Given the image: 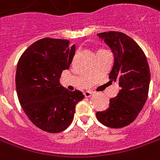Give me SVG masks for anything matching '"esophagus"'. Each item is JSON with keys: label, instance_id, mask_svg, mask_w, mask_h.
<instances>
[{"label": "esophagus", "instance_id": "1", "mask_svg": "<svg viewBox=\"0 0 160 160\" xmlns=\"http://www.w3.org/2000/svg\"><path fill=\"white\" fill-rule=\"evenodd\" d=\"M92 92H91V91H85V92H84V95H85V97H90V96H92Z\"/></svg>", "mask_w": 160, "mask_h": 160}]
</instances>
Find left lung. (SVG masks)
Wrapping results in <instances>:
<instances>
[{"label": "left lung", "mask_w": 160, "mask_h": 160, "mask_svg": "<svg viewBox=\"0 0 160 160\" xmlns=\"http://www.w3.org/2000/svg\"><path fill=\"white\" fill-rule=\"evenodd\" d=\"M97 35L114 55L109 79L118 81L121 89L110 99L107 110L96 112V118L105 126L121 128L132 123L144 106L150 83L149 66L142 48L125 33L112 31Z\"/></svg>", "instance_id": "obj_1"}]
</instances>
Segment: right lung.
<instances>
[{
  "instance_id": "obj_1",
  "label": "right lung",
  "mask_w": 160,
  "mask_h": 160,
  "mask_svg": "<svg viewBox=\"0 0 160 160\" xmlns=\"http://www.w3.org/2000/svg\"><path fill=\"white\" fill-rule=\"evenodd\" d=\"M75 53V45H69V40L46 38L30 45L18 60V100L28 118L42 131L57 133L66 129L75 106L85 97L81 91H69L59 83Z\"/></svg>"
}]
</instances>
